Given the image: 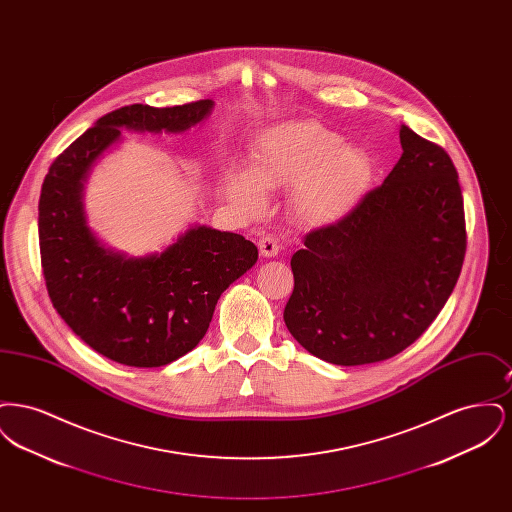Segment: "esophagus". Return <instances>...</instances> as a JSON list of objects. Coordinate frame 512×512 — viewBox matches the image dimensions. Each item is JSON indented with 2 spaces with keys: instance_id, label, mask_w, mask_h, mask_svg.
I'll return each instance as SVG.
<instances>
[{
  "instance_id": "obj_1",
  "label": "esophagus",
  "mask_w": 512,
  "mask_h": 512,
  "mask_svg": "<svg viewBox=\"0 0 512 512\" xmlns=\"http://www.w3.org/2000/svg\"><path fill=\"white\" fill-rule=\"evenodd\" d=\"M259 251H261V255H263L265 259H272V257L278 255L280 244H278V240L272 238V236H263V238L259 240Z\"/></svg>"
}]
</instances>
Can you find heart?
<instances>
[{"label":"heart","mask_w":512,"mask_h":512,"mask_svg":"<svg viewBox=\"0 0 512 512\" xmlns=\"http://www.w3.org/2000/svg\"><path fill=\"white\" fill-rule=\"evenodd\" d=\"M374 163L361 147L343 144L317 121L278 122L251 149L249 169L232 165L222 188L249 213L265 205V190H288L293 217L307 228H334L361 205Z\"/></svg>","instance_id":"1"}]
</instances>
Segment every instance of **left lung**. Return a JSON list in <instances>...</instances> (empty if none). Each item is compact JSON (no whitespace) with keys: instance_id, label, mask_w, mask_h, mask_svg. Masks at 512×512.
Listing matches in <instances>:
<instances>
[{"instance_id":"obj_1","label":"left lung","mask_w":512,"mask_h":512,"mask_svg":"<svg viewBox=\"0 0 512 512\" xmlns=\"http://www.w3.org/2000/svg\"><path fill=\"white\" fill-rule=\"evenodd\" d=\"M403 155L384 184L292 257L284 322L311 355L370 365L409 347L438 317L466 251L459 174L441 147L401 124Z\"/></svg>"}]
</instances>
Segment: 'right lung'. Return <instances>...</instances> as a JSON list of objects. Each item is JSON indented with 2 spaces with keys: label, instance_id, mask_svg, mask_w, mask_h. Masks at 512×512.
Wrapping results in <instances>:
<instances>
[{
  "label": "right lung",
  "instance_id": "1",
  "mask_svg": "<svg viewBox=\"0 0 512 512\" xmlns=\"http://www.w3.org/2000/svg\"><path fill=\"white\" fill-rule=\"evenodd\" d=\"M213 99L176 107L128 105L101 117L49 167L38 205L42 268L51 303L99 355L126 366L169 365L203 340L222 292L257 263L255 244L192 224L163 251L130 257L90 228L84 184L121 130L182 134Z\"/></svg>",
  "mask_w": 512,
  "mask_h": 512
}]
</instances>
